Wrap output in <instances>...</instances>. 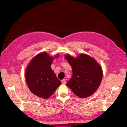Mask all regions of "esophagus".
Instances as JSON below:
<instances>
[{
  "label": "esophagus",
  "instance_id": "1",
  "mask_svg": "<svg viewBox=\"0 0 127 127\" xmlns=\"http://www.w3.org/2000/svg\"><path fill=\"white\" fill-rule=\"evenodd\" d=\"M61 81H62V83H63V84H65V83H66V80L65 79L62 80Z\"/></svg>",
  "mask_w": 127,
  "mask_h": 127
}]
</instances>
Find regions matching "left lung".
<instances>
[{
  "mask_svg": "<svg viewBox=\"0 0 127 127\" xmlns=\"http://www.w3.org/2000/svg\"><path fill=\"white\" fill-rule=\"evenodd\" d=\"M65 58L72 69V76L66 83L68 87L81 98L92 95L102 80L100 64L91 56L83 53L76 58L69 55H65Z\"/></svg>",
  "mask_w": 127,
  "mask_h": 127,
  "instance_id": "8db88e82",
  "label": "left lung"
}]
</instances>
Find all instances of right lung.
<instances>
[{"label":"right lung","instance_id":"1","mask_svg":"<svg viewBox=\"0 0 127 127\" xmlns=\"http://www.w3.org/2000/svg\"><path fill=\"white\" fill-rule=\"evenodd\" d=\"M53 59L46 52H41L35 56L27 66V84L32 92L40 98H48L61 85L51 68Z\"/></svg>","mask_w":127,"mask_h":127}]
</instances>
